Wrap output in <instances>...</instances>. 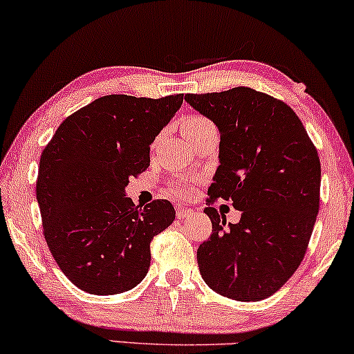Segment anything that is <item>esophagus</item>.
Instances as JSON below:
<instances>
[{
	"label": "esophagus",
	"mask_w": 354,
	"mask_h": 354,
	"mask_svg": "<svg viewBox=\"0 0 354 354\" xmlns=\"http://www.w3.org/2000/svg\"><path fill=\"white\" fill-rule=\"evenodd\" d=\"M194 215H196V210H193V209L183 207V205H178L177 207V218L188 220V218H193Z\"/></svg>",
	"instance_id": "34e87169"
}]
</instances>
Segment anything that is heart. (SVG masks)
Here are the masks:
<instances>
[{
  "label": "heart",
  "mask_w": 354,
  "mask_h": 354,
  "mask_svg": "<svg viewBox=\"0 0 354 354\" xmlns=\"http://www.w3.org/2000/svg\"><path fill=\"white\" fill-rule=\"evenodd\" d=\"M209 124H212V122L203 115H189L182 122V131L185 133L187 138H189V136L201 131V129L209 127ZM169 189L172 194L178 196V198H188V196L193 194L192 183L183 182V180L171 182Z\"/></svg>",
  "instance_id": "heart-1"
}]
</instances>
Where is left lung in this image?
<instances>
[{"mask_svg": "<svg viewBox=\"0 0 354 354\" xmlns=\"http://www.w3.org/2000/svg\"><path fill=\"white\" fill-rule=\"evenodd\" d=\"M220 129V166L209 187L212 234L198 248L210 290L234 301L274 295L306 257L319 209L322 165L296 112L248 86L185 95ZM230 200L241 221L225 226L211 207Z\"/></svg>", "mask_w": 354, "mask_h": 354, "instance_id": "left-lung-1", "label": "left lung"}]
</instances>
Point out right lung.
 Here are the masks:
<instances>
[{"instance_id":"obj_1","label":"right lung","mask_w":354,"mask_h":354,"mask_svg":"<svg viewBox=\"0 0 354 354\" xmlns=\"http://www.w3.org/2000/svg\"><path fill=\"white\" fill-rule=\"evenodd\" d=\"M183 95H107L59 124L42 150L36 198L58 268L90 295L128 291L150 268V242L176 218L167 199L127 198L129 177L150 166V144Z\"/></svg>"}]
</instances>
